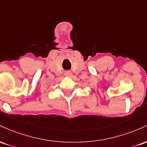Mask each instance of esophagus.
I'll return each mask as SVG.
<instances>
[{
  "instance_id": "esophagus-1",
  "label": "esophagus",
  "mask_w": 147,
  "mask_h": 147,
  "mask_svg": "<svg viewBox=\"0 0 147 147\" xmlns=\"http://www.w3.org/2000/svg\"><path fill=\"white\" fill-rule=\"evenodd\" d=\"M65 77H71L72 76V72H66L65 73Z\"/></svg>"
}]
</instances>
